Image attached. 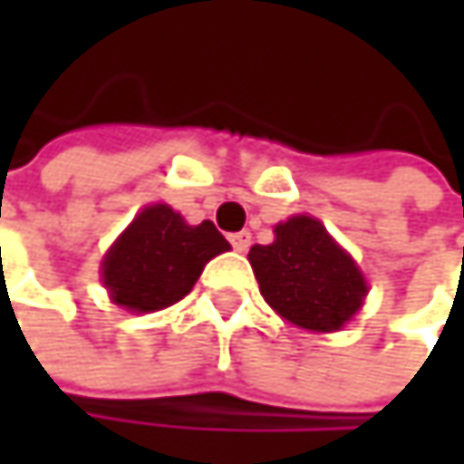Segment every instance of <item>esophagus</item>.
<instances>
[{"instance_id": "obj_1", "label": "esophagus", "mask_w": 464, "mask_h": 464, "mask_svg": "<svg viewBox=\"0 0 464 464\" xmlns=\"http://www.w3.org/2000/svg\"><path fill=\"white\" fill-rule=\"evenodd\" d=\"M231 244L236 252H246V249H249V244H252V233L249 231L231 233Z\"/></svg>"}]
</instances>
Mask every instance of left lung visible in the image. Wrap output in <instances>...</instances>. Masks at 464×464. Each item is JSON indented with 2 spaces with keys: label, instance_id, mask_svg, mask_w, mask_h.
Here are the masks:
<instances>
[{
  "label": "left lung",
  "instance_id": "8db88e82",
  "mask_svg": "<svg viewBox=\"0 0 464 464\" xmlns=\"http://www.w3.org/2000/svg\"><path fill=\"white\" fill-rule=\"evenodd\" d=\"M274 233L271 244L249 249V266L266 304L298 327L341 330L368 295L365 276L352 255L309 215L279 223Z\"/></svg>",
  "mask_w": 464,
  "mask_h": 464
}]
</instances>
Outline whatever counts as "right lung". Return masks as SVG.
I'll use <instances>...</instances> for the list:
<instances>
[{
  "label": "right lung",
  "mask_w": 464,
  "mask_h": 464,
  "mask_svg": "<svg viewBox=\"0 0 464 464\" xmlns=\"http://www.w3.org/2000/svg\"><path fill=\"white\" fill-rule=\"evenodd\" d=\"M231 249L209 220L188 226L166 204L144 207L102 260L110 298L129 312H158L182 301L204 266Z\"/></svg>",
  "instance_id": "1"
}]
</instances>
